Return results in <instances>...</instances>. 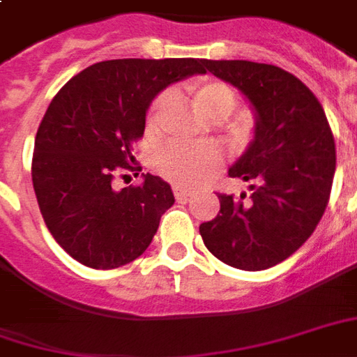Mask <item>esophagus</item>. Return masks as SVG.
<instances>
[{
	"label": "esophagus",
	"instance_id": "34e87169",
	"mask_svg": "<svg viewBox=\"0 0 357 357\" xmlns=\"http://www.w3.org/2000/svg\"><path fill=\"white\" fill-rule=\"evenodd\" d=\"M174 195H176V199H178V201H187V199L191 197V191H189V189H185V187L176 185L174 187Z\"/></svg>",
	"mask_w": 357,
	"mask_h": 357
}]
</instances>
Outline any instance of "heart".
I'll use <instances>...</instances> for the list:
<instances>
[{"mask_svg": "<svg viewBox=\"0 0 357 357\" xmlns=\"http://www.w3.org/2000/svg\"><path fill=\"white\" fill-rule=\"evenodd\" d=\"M189 98L204 118L226 119L230 116L236 104L238 94L230 84L220 81H193L187 86ZM164 98L153 104L151 119L160 109ZM220 151L213 144L203 146H166L156 154V172L162 178L170 179L179 185H199L220 166Z\"/></svg>", "mask_w": 357, "mask_h": 357, "instance_id": "1", "label": "heart"}]
</instances>
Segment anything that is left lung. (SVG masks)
<instances>
[{"mask_svg": "<svg viewBox=\"0 0 357 357\" xmlns=\"http://www.w3.org/2000/svg\"><path fill=\"white\" fill-rule=\"evenodd\" d=\"M203 66L245 96L255 126L228 168L230 178L251 183L248 199L220 195V213L199 231L222 263L265 271L296 253L325 213L336 168L333 131L315 94L280 67L245 59Z\"/></svg>", "mask_w": 357, "mask_h": 357, "instance_id": "obj_1", "label": "left lung"}]
</instances>
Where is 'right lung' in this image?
Segmentation results:
<instances>
[{
    "label": "right lung",
    "mask_w": 357,
    "mask_h": 357,
    "mask_svg": "<svg viewBox=\"0 0 357 357\" xmlns=\"http://www.w3.org/2000/svg\"><path fill=\"white\" fill-rule=\"evenodd\" d=\"M201 59H109L86 67L50 102L34 141L32 185L50 234L75 261L118 268L151 245L172 204L168 181L143 174L139 187H112L129 168L146 109L170 84L203 73Z\"/></svg>",
    "instance_id": "1"
}]
</instances>
